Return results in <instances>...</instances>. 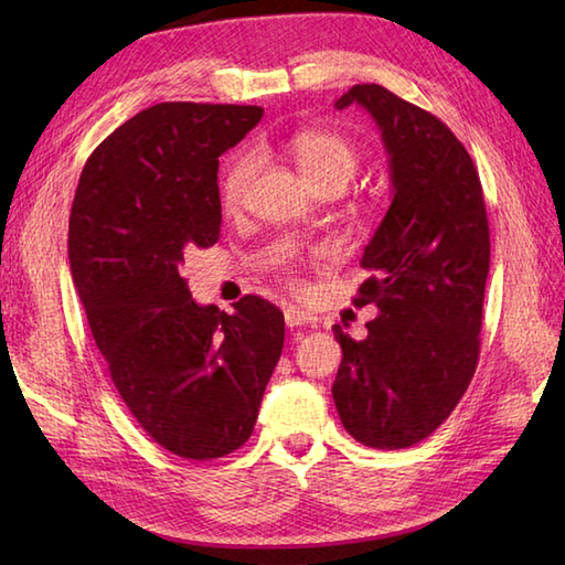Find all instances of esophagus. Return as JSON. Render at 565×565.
Listing matches in <instances>:
<instances>
[{"label": "esophagus", "instance_id": "obj_1", "mask_svg": "<svg viewBox=\"0 0 565 565\" xmlns=\"http://www.w3.org/2000/svg\"><path fill=\"white\" fill-rule=\"evenodd\" d=\"M284 320H286V326H289V328H303V326H310V322H313L316 318L306 313L303 308L291 306V308L284 310Z\"/></svg>", "mask_w": 565, "mask_h": 565}]
</instances>
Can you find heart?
<instances>
[{"label": "heart", "mask_w": 565, "mask_h": 565, "mask_svg": "<svg viewBox=\"0 0 565 565\" xmlns=\"http://www.w3.org/2000/svg\"><path fill=\"white\" fill-rule=\"evenodd\" d=\"M294 158L301 167L303 177L318 191L328 186L344 189L359 167V152L350 138L334 130L313 128L303 130L291 140ZM259 170V154L243 152L227 164L221 182V201L225 211H239L245 206L247 194Z\"/></svg>", "instance_id": "b5f03b06"}]
</instances>
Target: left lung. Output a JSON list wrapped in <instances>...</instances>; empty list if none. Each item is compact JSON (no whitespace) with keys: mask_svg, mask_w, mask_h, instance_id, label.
<instances>
[{"mask_svg":"<svg viewBox=\"0 0 565 565\" xmlns=\"http://www.w3.org/2000/svg\"><path fill=\"white\" fill-rule=\"evenodd\" d=\"M359 104L381 128L393 201L362 267L354 303H376L364 340L334 326L342 364L332 383L350 435L374 449L429 437L459 405L481 354L490 231L471 154L435 114L381 84H354L334 109Z\"/></svg>","mask_w":565,"mask_h":565,"instance_id":"obj_1","label":"left lung"}]
</instances>
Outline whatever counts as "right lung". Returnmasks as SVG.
<instances>
[{
    "mask_svg": "<svg viewBox=\"0 0 565 565\" xmlns=\"http://www.w3.org/2000/svg\"><path fill=\"white\" fill-rule=\"evenodd\" d=\"M262 106L164 102L89 154L70 211V271L114 386L152 441L211 461L243 447L284 347V313L199 306L184 255L221 235L218 158Z\"/></svg>",
    "mask_w": 565,
    "mask_h": 565,
    "instance_id": "1",
    "label": "right lung"
}]
</instances>
